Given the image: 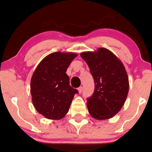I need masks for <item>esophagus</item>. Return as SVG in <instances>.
Returning a JSON list of instances; mask_svg holds the SVG:
<instances>
[{
  "label": "esophagus",
  "mask_w": 152,
  "mask_h": 152,
  "mask_svg": "<svg viewBox=\"0 0 152 152\" xmlns=\"http://www.w3.org/2000/svg\"><path fill=\"white\" fill-rule=\"evenodd\" d=\"M82 91H83V87H80L79 88H78V91L79 94H80V93L82 92Z\"/></svg>",
  "instance_id": "obj_1"
}]
</instances>
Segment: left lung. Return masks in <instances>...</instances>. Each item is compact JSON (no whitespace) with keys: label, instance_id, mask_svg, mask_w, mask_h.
<instances>
[{"label":"left lung","instance_id":"1","mask_svg":"<svg viewBox=\"0 0 152 152\" xmlns=\"http://www.w3.org/2000/svg\"><path fill=\"white\" fill-rule=\"evenodd\" d=\"M94 77L95 91L87 98L89 114L94 119L112 118L125 103L129 80L123 63L109 50L99 48L95 52L80 54Z\"/></svg>","mask_w":152,"mask_h":152}]
</instances>
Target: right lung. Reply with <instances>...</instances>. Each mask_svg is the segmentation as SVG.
Masks as SVG:
<instances>
[{
	"label": "right lung",
	"instance_id": "obj_1",
	"mask_svg": "<svg viewBox=\"0 0 152 152\" xmlns=\"http://www.w3.org/2000/svg\"><path fill=\"white\" fill-rule=\"evenodd\" d=\"M77 54L56 52L43 58L31 80L32 102L37 111L47 119L57 120L65 117L78 90L69 85L65 73Z\"/></svg>",
	"mask_w": 152,
	"mask_h": 152
}]
</instances>
